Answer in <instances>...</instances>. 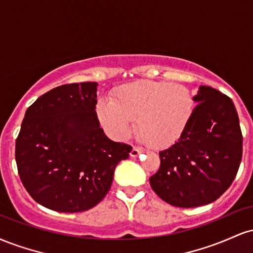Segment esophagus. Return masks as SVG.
<instances>
[{"mask_svg":"<svg viewBox=\"0 0 253 253\" xmlns=\"http://www.w3.org/2000/svg\"><path fill=\"white\" fill-rule=\"evenodd\" d=\"M143 152V149H140V147H133L132 151H130V157H138L139 153Z\"/></svg>","mask_w":253,"mask_h":253,"instance_id":"34e87169","label":"esophagus"}]
</instances>
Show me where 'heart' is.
<instances>
[{
  "instance_id": "obj_1",
  "label": "heart",
  "mask_w": 253,
  "mask_h": 253,
  "mask_svg": "<svg viewBox=\"0 0 253 253\" xmlns=\"http://www.w3.org/2000/svg\"><path fill=\"white\" fill-rule=\"evenodd\" d=\"M195 109L189 88L183 84L140 81L117 90L113 101L100 100L101 124L115 138H128L136 121L138 136L151 147H165L183 134Z\"/></svg>"
}]
</instances>
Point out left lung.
<instances>
[{
	"label": "left lung",
	"mask_w": 253,
	"mask_h": 253,
	"mask_svg": "<svg viewBox=\"0 0 253 253\" xmlns=\"http://www.w3.org/2000/svg\"><path fill=\"white\" fill-rule=\"evenodd\" d=\"M197 104L183 134L159 152L161 167L150 177L153 191L175 207L193 208L219 199L236 178L243 134L233 102L211 86H200Z\"/></svg>",
	"instance_id": "left-lung-1"
}]
</instances>
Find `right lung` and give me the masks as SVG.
<instances>
[{
    "label": "right lung",
    "mask_w": 253,
    "mask_h": 253,
    "mask_svg": "<svg viewBox=\"0 0 253 253\" xmlns=\"http://www.w3.org/2000/svg\"><path fill=\"white\" fill-rule=\"evenodd\" d=\"M96 85L64 84L26 110L15 143L17 172L34 201L48 210L77 213L96 206L132 151L100 127Z\"/></svg>",
    "instance_id": "right-lung-1"
}]
</instances>
